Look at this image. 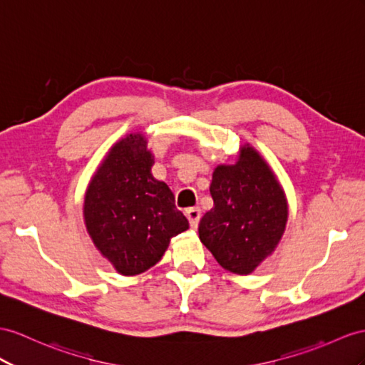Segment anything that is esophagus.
<instances>
[{"label": "esophagus", "mask_w": 365, "mask_h": 365, "mask_svg": "<svg viewBox=\"0 0 365 365\" xmlns=\"http://www.w3.org/2000/svg\"><path fill=\"white\" fill-rule=\"evenodd\" d=\"M185 214H186V217H188V220H190V225H191V228H197V225H199V220H200V216H202V211H200V208H197V207L188 208V210L185 211Z\"/></svg>", "instance_id": "34e87169"}]
</instances>
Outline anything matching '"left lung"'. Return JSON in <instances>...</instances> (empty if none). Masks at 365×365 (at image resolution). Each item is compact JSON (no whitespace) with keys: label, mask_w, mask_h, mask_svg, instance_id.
<instances>
[{"label":"left lung","mask_w":365,"mask_h":365,"mask_svg":"<svg viewBox=\"0 0 365 365\" xmlns=\"http://www.w3.org/2000/svg\"><path fill=\"white\" fill-rule=\"evenodd\" d=\"M214 207L199 223V237L219 265L247 276L272 256L288 220L287 195L272 166L250 143L236 163L217 165L210 186Z\"/></svg>","instance_id":"1"}]
</instances>
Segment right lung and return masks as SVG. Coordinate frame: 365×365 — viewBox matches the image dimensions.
Here are the masks:
<instances>
[{"label":"right lung","mask_w":365,"mask_h":365,"mask_svg":"<svg viewBox=\"0 0 365 365\" xmlns=\"http://www.w3.org/2000/svg\"><path fill=\"white\" fill-rule=\"evenodd\" d=\"M153 165L145 134H126L110 146L85 194L88 235L121 276L154 267L171 239L190 228L170 186L153 175Z\"/></svg>","instance_id":"1"}]
</instances>
